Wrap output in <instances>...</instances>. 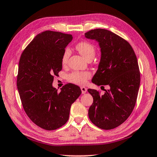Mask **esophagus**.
Returning <instances> with one entry per match:
<instances>
[{"mask_svg": "<svg viewBox=\"0 0 157 157\" xmlns=\"http://www.w3.org/2000/svg\"><path fill=\"white\" fill-rule=\"evenodd\" d=\"M81 91H82V94H85L87 92V88L85 87H81Z\"/></svg>", "mask_w": 157, "mask_h": 157, "instance_id": "34e87169", "label": "esophagus"}]
</instances>
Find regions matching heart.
I'll return each mask as SVG.
<instances>
[{
    "label": "heart",
    "instance_id": "b5f03b06",
    "mask_svg": "<svg viewBox=\"0 0 157 157\" xmlns=\"http://www.w3.org/2000/svg\"><path fill=\"white\" fill-rule=\"evenodd\" d=\"M76 48L77 51L81 53L82 56L86 59L92 58L95 55L96 48L94 46L93 44L88 42H81L76 44ZM70 55V51L69 48H66L63 52V56H62V63L66 64ZM91 75L90 72H75L68 76V79L70 82L73 83L78 84V85H83L85 84L87 81V80L90 78Z\"/></svg>",
    "mask_w": 157,
    "mask_h": 157
}]
</instances>
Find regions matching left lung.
Masks as SVG:
<instances>
[{
    "label": "left lung",
    "mask_w": 157,
    "mask_h": 157,
    "mask_svg": "<svg viewBox=\"0 0 157 157\" xmlns=\"http://www.w3.org/2000/svg\"><path fill=\"white\" fill-rule=\"evenodd\" d=\"M85 36L97 41L101 52L92 82L110 87L103 95L88 89L94 99L89 117L100 128L113 129L124 122L135 107L140 85L137 57L126 40L106 29H94Z\"/></svg>",
    "instance_id": "left-lung-1"
}]
</instances>
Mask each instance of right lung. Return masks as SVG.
<instances>
[{
  "label": "right lung",
  "mask_w": 157,
  "mask_h": 157,
  "mask_svg": "<svg viewBox=\"0 0 157 157\" xmlns=\"http://www.w3.org/2000/svg\"><path fill=\"white\" fill-rule=\"evenodd\" d=\"M72 35L46 31L37 35L22 52L17 76L23 108L40 128L52 131L63 126L71 105L81 94L78 86L65 85L60 92L52 86L62 69V56Z\"/></svg>",
  "instance_id": "1"
}]
</instances>
